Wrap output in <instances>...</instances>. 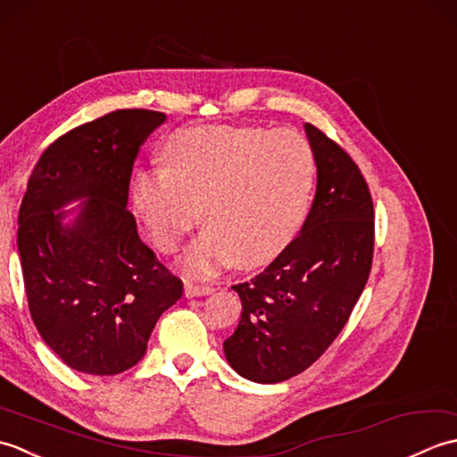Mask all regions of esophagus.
Wrapping results in <instances>:
<instances>
[{
    "label": "esophagus",
    "mask_w": 457,
    "mask_h": 457,
    "mask_svg": "<svg viewBox=\"0 0 457 457\" xmlns=\"http://www.w3.org/2000/svg\"><path fill=\"white\" fill-rule=\"evenodd\" d=\"M213 288L210 285H196V283H187L184 285V295H187L188 298L192 296H206V295H212Z\"/></svg>",
    "instance_id": "obj_1"
}]
</instances>
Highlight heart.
<instances>
[{
  "label": "heart",
  "instance_id": "1",
  "mask_svg": "<svg viewBox=\"0 0 457 457\" xmlns=\"http://www.w3.org/2000/svg\"><path fill=\"white\" fill-rule=\"evenodd\" d=\"M167 167L135 172L133 208L154 247L172 253L202 220L208 228L184 259L208 275L236 261L277 257L303 228L316 180L312 145L295 129L200 125L164 143Z\"/></svg>",
  "mask_w": 457,
  "mask_h": 457
}]
</instances>
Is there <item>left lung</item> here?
<instances>
[{
    "label": "left lung",
    "instance_id": "1",
    "mask_svg": "<svg viewBox=\"0 0 457 457\" xmlns=\"http://www.w3.org/2000/svg\"><path fill=\"white\" fill-rule=\"evenodd\" d=\"M316 157V194L303 229L245 283L234 285L241 320L226 342L228 363L255 383L303 373L342 332L373 263L371 192L353 159L304 125Z\"/></svg>",
    "mask_w": 457,
    "mask_h": 457
}]
</instances>
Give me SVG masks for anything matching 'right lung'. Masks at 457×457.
<instances>
[{
  "label": "right lung",
  "mask_w": 457,
  "mask_h": 457,
  "mask_svg": "<svg viewBox=\"0 0 457 457\" xmlns=\"http://www.w3.org/2000/svg\"><path fill=\"white\" fill-rule=\"evenodd\" d=\"M164 120L118 110L84 123L48 145L27 182L17 249L29 312L80 373L118 375L141 361L157 320L182 296L128 210L133 162ZM74 199L83 202L64 224L72 211L60 208Z\"/></svg>",
  "instance_id": "right-lung-1"
}]
</instances>
